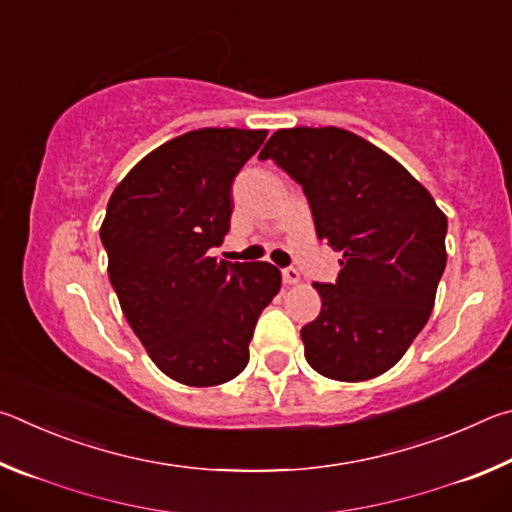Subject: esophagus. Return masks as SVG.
<instances>
[{
    "label": "esophagus",
    "instance_id": "esophagus-1",
    "mask_svg": "<svg viewBox=\"0 0 512 512\" xmlns=\"http://www.w3.org/2000/svg\"><path fill=\"white\" fill-rule=\"evenodd\" d=\"M282 280H284V284H298L300 273L296 271V268H282Z\"/></svg>",
    "mask_w": 512,
    "mask_h": 512
}]
</instances>
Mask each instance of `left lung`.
Returning <instances> with one entry per match:
<instances>
[{
  "label": "left lung",
  "mask_w": 512,
  "mask_h": 512,
  "mask_svg": "<svg viewBox=\"0 0 512 512\" xmlns=\"http://www.w3.org/2000/svg\"><path fill=\"white\" fill-rule=\"evenodd\" d=\"M259 158L302 185L318 239L343 255L336 282L314 284L323 307L300 329L307 363L339 381L393 368L436 302L447 216L400 162L343 128H282Z\"/></svg>",
  "instance_id": "8db88e82"
}]
</instances>
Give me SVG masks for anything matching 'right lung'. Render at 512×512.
<instances>
[{
	"label": "right lung",
	"instance_id": "add662e5",
	"mask_svg": "<svg viewBox=\"0 0 512 512\" xmlns=\"http://www.w3.org/2000/svg\"><path fill=\"white\" fill-rule=\"evenodd\" d=\"M266 131L198 128L126 173L101 223L121 311L164 375L216 386L248 363L257 318L280 291L273 264H230L207 250L230 230L232 180Z\"/></svg>",
	"mask_w": 512,
	"mask_h": 512
}]
</instances>
